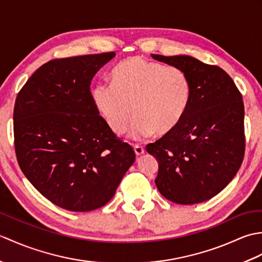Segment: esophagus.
Instances as JSON below:
<instances>
[{"label": "esophagus", "instance_id": "1", "mask_svg": "<svg viewBox=\"0 0 262 262\" xmlns=\"http://www.w3.org/2000/svg\"><path fill=\"white\" fill-rule=\"evenodd\" d=\"M134 151L137 157H141V155L145 153V149H144V147L141 145H134Z\"/></svg>", "mask_w": 262, "mask_h": 262}]
</instances>
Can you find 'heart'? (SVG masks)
Returning <instances> with one entry per match:
<instances>
[{"mask_svg": "<svg viewBox=\"0 0 262 262\" xmlns=\"http://www.w3.org/2000/svg\"><path fill=\"white\" fill-rule=\"evenodd\" d=\"M111 82L94 85L91 96L115 134L124 133L134 115L133 137L169 135L185 118L191 101V82L185 71L141 56L117 64Z\"/></svg>", "mask_w": 262, "mask_h": 262, "instance_id": "obj_1", "label": "heart"}]
</instances>
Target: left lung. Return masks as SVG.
Wrapping results in <instances>:
<instances>
[{
    "label": "left lung",
    "mask_w": 262,
    "mask_h": 262,
    "mask_svg": "<svg viewBox=\"0 0 262 262\" xmlns=\"http://www.w3.org/2000/svg\"><path fill=\"white\" fill-rule=\"evenodd\" d=\"M152 57L185 71L192 88L179 126L146 146L159 162L155 185L173 203L206 202L223 190L241 166L246 145L242 96L219 66L189 55Z\"/></svg>",
    "instance_id": "left-lung-1"
}]
</instances>
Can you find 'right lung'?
Returning <instances> with one entry per match:
<instances>
[{"label": "right lung", "mask_w": 262, "mask_h": 262, "mask_svg": "<svg viewBox=\"0 0 262 262\" xmlns=\"http://www.w3.org/2000/svg\"><path fill=\"white\" fill-rule=\"evenodd\" d=\"M115 53L54 59L40 66L15 100L14 146L20 169L43 197L71 211L102 207L135 161L110 130L90 84Z\"/></svg>", "instance_id": "right-lung-1"}]
</instances>
